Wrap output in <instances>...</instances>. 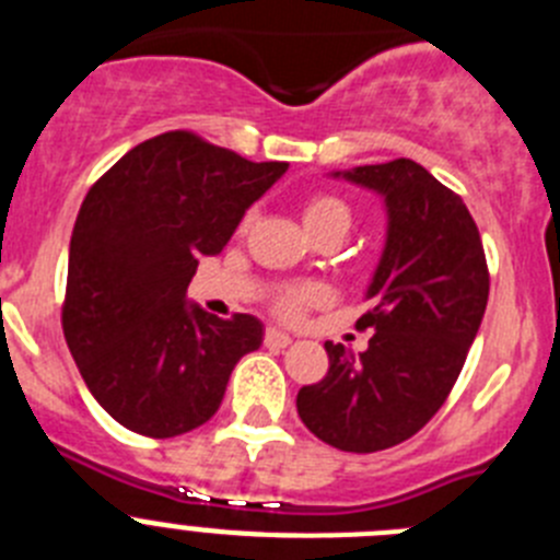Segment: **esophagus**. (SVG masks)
<instances>
[{"instance_id": "esophagus-1", "label": "esophagus", "mask_w": 560, "mask_h": 560, "mask_svg": "<svg viewBox=\"0 0 560 560\" xmlns=\"http://www.w3.org/2000/svg\"><path fill=\"white\" fill-rule=\"evenodd\" d=\"M264 345L266 348H289L291 345V336L289 334H283V330H277V328H269L264 334Z\"/></svg>"}]
</instances>
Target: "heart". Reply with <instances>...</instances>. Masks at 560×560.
I'll list each match as a JSON object with an SVG mask.
<instances>
[{
    "label": "heart",
    "instance_id": "1",
    "mask_svg": "<svg viewBox=\"0 0 560 560\" xmlns=\"http://www.w3.org/2000/svg\"><path fill=\"white\" fill-rule=\"evenodd\" d=\"M252 221H255V212L249 210L244 219H241L237 232L249 230ZM303 224L314 237L330 235V232L345 237V232L353 224V207L341 199V196H336V192H311L308 199L303 201ZM328 296V285L323 283L283 285V289L271 296V308H275L277 316H283V319H300L305 311L314 308V305H323Z\"/></svg>",
    "mask_w": 560,
    "mask_h": 560
}]
</instances>
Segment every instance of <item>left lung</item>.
<instances>
[{"label": "left lung", "instance_id": "left-lung-1", "mask_svg": "<svg viewBox=\"0 0 560 560\" xmlns=\"http://www.w3.org/2000/svg\"><path fill=\"white\" fill-rule=\"evenodd\" d=\"M350 182L387 201V246L355 328L373 330L355 359L325 341L330 368L296 395L305 427L341 452L393 448L438 415L482 323L491 275L482 237L457 192L412 160L361 165Z\"/></svg>", "mask_w": 560, "mask_h": 560}]
</instances>
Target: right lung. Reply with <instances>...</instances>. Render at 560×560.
I'll return each mask as SVG.
<instances>
[{
    "label": "right lung",
    "instance_id": "add662e5",
    "mask_svg": "<svg viewBox=\"0 0 560 560\" xmlns=\"http://www.w3.org/2000/svg\"><path fill=\"white\" fill-rule=\"evenodd\" d=\"M285 162H249L192 131L140 142L89 187L69 241L61 328L89 393L145 438L219 412L264 325L185 303L201 255H219Z\"/></svg>",
    "mask_w": 560,
    "mask_h": 560
}]
</instances>
